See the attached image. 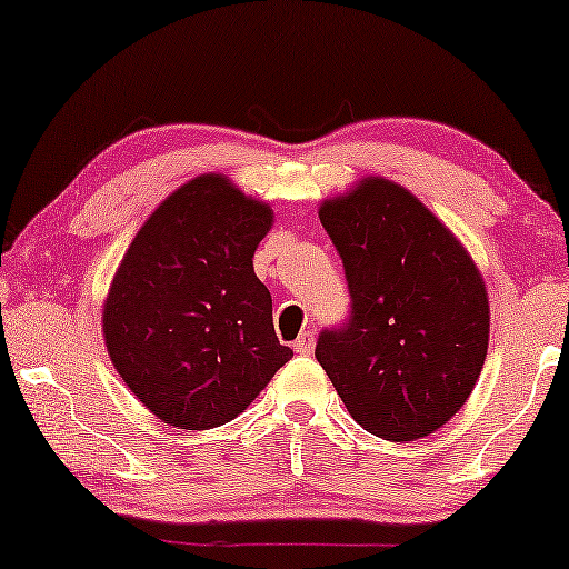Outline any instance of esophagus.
I'll use <instances>...</instances> for the list:
<instances>
[{"mask_svg":"<svg viewBox=\"0 0 569 569\" xmlns=\"http://www.w3.org/2000/svg\"><path fill=\"white\" fill-rule=\"evenodd\" d=\"M313 347H316V333L313 331H302L298 341L292 345V349L298 355H310V352H313Z\"/></svg>","mask_w":569,"mask_h":569,"instance_id":"34e87169","label":"esophagus"}]
</instances>
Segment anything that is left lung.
Segmentation results:
<instances>
[{
  "instance_id": "left-lung-1",
  "label": "left lung",
  "mask_w": 569,
  "mask_h": 569,
  "mask_svg": "<svg viewBox=\"0 0 569 569\" xmlns=\"http://www.w3.org/2000/svg\"><path fill=\"white\" fill-rule=\"evenodd\" d=\"M318 217L345 261L352 316L321 333L316 360L376 438L409 442L440 430L487 360L479 267L446 222L383 176L321 201Z\"/></svg>"
}]
</instances>
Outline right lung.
Here are the masks:
<instances>
[{
  "label": "right lung",
  "mask_w": 569,
  "mask_h": 569,
  "mask_svg": "<svg viewBox=\"0 0 569 569\" xmlns=\"http://www.w3.org/2000/svg\"><path fill=\"white\" fill-rule=\"evenodd\" d=\"M271 222L267 201L204 173L162 199L123 253L103 302L106 349L166 425L230 422L292 357L253 271Z\"/></svg>",
  "instance_id": "add662e5"
}]
</instances>
